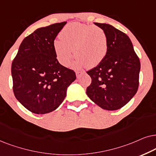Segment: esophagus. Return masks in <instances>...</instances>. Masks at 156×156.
I'll list each match as a JSON object with an SVG mask.
<instances>
[{
    "instance_id": "esophagus-1",
    "label": "esophagus",
    "mask_w": 156,
    "mask_h": 156,
    "mask_svg": "<svg viewBox=\"0 0 156 156\" xmlns=\"http://www.w3.org/2000/svg\"><path fill=\"white\" fill-rule=\"evenodd\" d=\"M83 73V72H82V71H76V77H77V78H79V77L81 76V75Z\"/></svg>"
}]
</instances>
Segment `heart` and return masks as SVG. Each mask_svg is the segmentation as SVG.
Here are the masks:
<instances>
[{
	"instance_id": "obj_1",
	"label": "heart",
	"mask_w": 156,
	"mask_h": 156,
	"mask_svg": "<svg viewBox=\"0 0 156 156\" xmlns=\"http://www.w3.org/2000/svg\"><path fill=\"white\" fill-rule=\"evenodd\" d=\"M60 38L53 42L55 55L59 63L68 66L73 57L76 58V68L95 67L101 63L108 49L105 31L99 27L80 23L68 24L60 33Z\"/></svg>"
}]
</instances>
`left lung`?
I'll list each match as a JSON object with an SVG mask.
<instances>
[{
    "mask_svg": "<svg viewBox=\"0 0 156 156\" xmlns=\"http://www.w3.org/2000/svg\"><path fill=\"white\" fill-rule=\"evenodd\" d=\"M94 24L106 33L108 49L103 61L87 72L92 82L86 94L101 108L115 111L127 104L138 90L140 61L126 33L111 25Z\"/></svg>",
    "mask_w": 156,
    "mask_h": 156,
    "instance_id": "1",
    "label": "left lung"
}]
</instances>
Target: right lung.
Masks as SVG:
<instances>
[{"instance_id": "1", "label": "right lung", "mask_w": 156, "mask_h": 156, "mask_svg": "<svg viewBox=\"0 0 156 156\" xmlns=\"http://www.w3.org/2000/svg\"><path fill=\"white\" fill-rule=\"evenodd\" d=\"M66 22L36 29L23 39L11 66L14 95L28 111H55L76 79L73 70L59 63L53 42Z\"/></svg>"}]
</instances>
